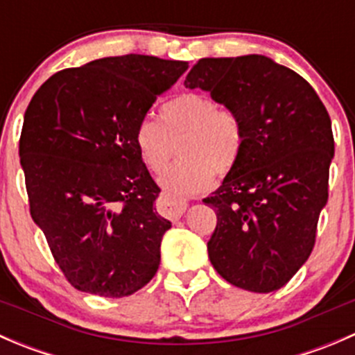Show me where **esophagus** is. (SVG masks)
Segmentation results:
<instances>
[{"label": "esophagus", "instance_id": "1", "mask_svg": "<svg viewBox=\"0 0 355 355\" xmlns=\"http://www.w3.org/2000/svg\"><path fill=\"white\" fill-rule=\"evenodd\" d=\"M187 206H189L187 200L177 199L170 194H164L163 198H161V209H163L164 213L171 218L182 216V214L187 211Z\"/></svg>", "mask_w": 355, "mask_h": 355}]
</instances>
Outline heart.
I'll use <instances>...</instances> for the list:
<instances>
[{"mask_svg":"<svg viewBox=\"0 0 355 355\" xmlns=\"http://www.w3.org/2000/svg\"><path fill=\"white\" fill-rule=\"evenodd\" d=\"M161 121L151 116L139 120L134 144L142 163L161 173L173 156V142L182 139L178 163L161 175L164 191L173 198L198 194L216 177L234 170L245 144V128L234 110L220 108L213 98L184 92L164 103Z\"/></svg>","mask_w":355,"mask_h":355,"instance_id":"obj_1","label":"heart"}]
</instances>
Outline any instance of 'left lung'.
<instances>
[{
    "mask_svg": "<svg viewBox=\"0 0 355 355\" xmlns=\"http://www.w3.org/2000/svg\"><path fill=\"white\" fill-rule=\"evenodd\" d=\"M184 84L234 110L245 128L237 164L204 199L218 218L211 264L239 288H282L309 257L327 206L330 114L309 82L263 55L202 58Z\"/></svg>",
    "mask_w": 355,
    "mask_h": 355,
    "instance_id": "left-lung-1",
    "label": "left lung"
}]
</instances>
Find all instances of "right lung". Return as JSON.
<instances>
[{"instance_id":"1","label":"right lung","mask_w":355,"mask_h":355,"mask_svg":"<svg viewBox=\"0 0 355 355\" xmlns=\"http://www.w3.org/2000/svg\"><path fill=\"white\" fill-rule=\"evenodd\" d=\"M187 62L125 55L65 68L28 103L20 135L34 223L80 292L125 297L151 282L161 239L159 187L134 144L139 120Z\"/></svg>"}]
</instances>
